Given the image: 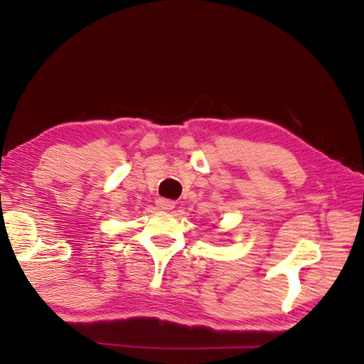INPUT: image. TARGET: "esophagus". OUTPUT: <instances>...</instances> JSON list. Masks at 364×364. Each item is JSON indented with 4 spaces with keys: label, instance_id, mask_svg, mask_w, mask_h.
Here are the masks:
<instances>
[{
    "label": "esophagus",
    "instance_id": "1",
    "mask_svg": "<svg viewBox=\"0 0 364 364\" xmlns=\"http://www.w3.org/2000/svg\"><path fill=\"white\" fill-rule=\"evenodd\" d=\"M157 207L160 208V210H171V208L175 207V202L170 200V199H164V197H159V199L156 200Z\"/></svg>",
    "mask_w": 364,
    "mask_h": 364
}]
</instances>
